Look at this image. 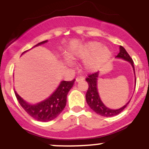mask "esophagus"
Wrapping results in <instances>:
<instances>
[{
  "mask_svg": "<svg viewBox=\"0 0 149 149\" xmlns=\"http://www.w3.org/2000/svg\"><path fill=\"white\" fill-rule=\"evenodd\" d=\"M84 80V77H81V76H79V77H77L76 79V82H80V81H82Z\"/></svg>",
  "mask_w": 149,
  "mask_h": 149,
  "instance_id": "1",
  "label": "esophagus"
}]
</instances>
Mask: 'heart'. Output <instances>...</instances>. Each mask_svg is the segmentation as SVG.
Returning a JSON list of instances; mask_svg holds the SVG:
<instances>
[{
  "label": "heart",
  "mask_w": 149,
  "mask_h": 149,
  "mask_svg": "<svg viewBox=\"0 0 149 149\" xmlns=\"http://www.w3.org/2000/svg\"><path fill=\"white\" fill-rule=\"evenodd\" d=\"M73 58L84 59L83 67L86 71L95 72L102 67L112 57V52L106 46H102L99 42H89L77 48L71 54ZM70 63V62H68Z\"/></svg>",
  "instance_id": "b5f03b06"
}]
</instances>
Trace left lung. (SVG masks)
<instances>
[{
	"label": "left lung",
	"instance_id": "obj_1",
	"mask_svg": "<svg viewBox=\"0 0 149 149\" xmlns=\"http://www.w3.org/2000/svg\"><path fill=\"white\" fill-rule=\"evenodd\" d=\"M118 59H123L127 62L130 63V65L133 67V73L135 74V69L134 65H133V61L128 55L127 51L125 50L123 47L120 46V52L118 55L115 57ZM99 74L100 73L97 72L93 74L88 76V77L86 79L87 83L88 84V88L87 90L86 94V100L88 104V106L90 107L93 111L96 112L98 115L104 117H112L120 114L126 107L127 106L130 100L127 102L124 106L121 107L119 109H110L107 107L102 101L101 98L99 94L98 88H97V82L99 80ZM136 75H135V86H136Z\"/></svg>",
	"mask_w": 149,
	"mask_h": 149
}]
</instances>
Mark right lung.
<instances>
[{
    "mask_svg": "<svg viewBox=\"0 0 149 149\" xmlns=\"http://www.w3.org/2000/svg\"><path fill=\"white\" fill-rule=\"evenodd\" d=\"M47 42V40L41 42L33 47L45 44ZM27 51L24 52L22 55ZM74 81L75 79L70 81H62L58 88L48 98L36 104L27 102L21 97L15 90L14 92L21 106L30 116L38 121L48 122L55 119L63 110L66 105L67 94L73 86Z\"/></svg>",
    "mask_w": 149,
    "mask_h": 149,
    "instance_id": "obj_1",
    "label": "right lung"
}]
</instances>
